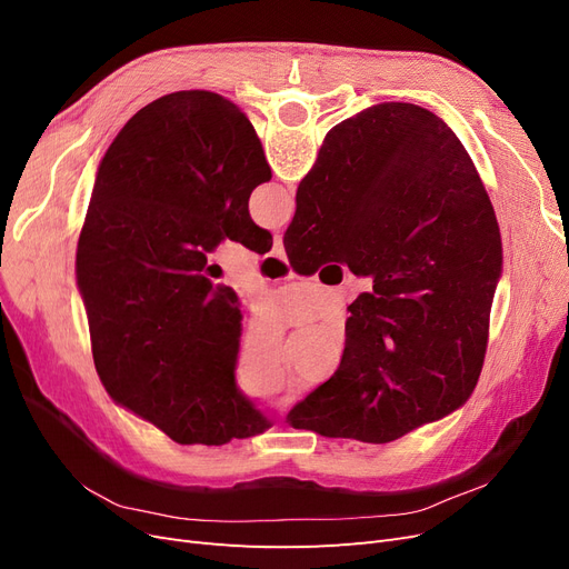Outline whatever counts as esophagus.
Segmentation results:
<instances>
[{"label": "esophagus", "mask_w": 569, "mask_h": 569, "mask_svg": "<svg viewBox=\"0 0 569 569\" xmlns=\"http://www.w3.org/2000/svg\"><path fill=\"white\" fill-rule=\"evenodd\" d=\"M270 256H274V258H287V251H284V242H282V234H274V239H272V249H270Z\"/></svg>", "instance_id": "esophagus-1"}]
</instances>
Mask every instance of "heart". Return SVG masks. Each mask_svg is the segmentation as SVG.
I'll return each instance as SVG.
<instances>
[{
    "label": "heart",
    "instance_id": "heart-1",
    "mask_svg": "<svg viewBox=\"0 0 569 569\" xmlns=\"http://www.w3.org/2000/svg\"><path fill=\"white\" fill-rule=\"evenodd\" d=\"M258 396H268V393H258Z\"/></svg>",
    "mask_w": 569,
    "mask_h": 569
}]
</instances>
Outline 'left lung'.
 <instances>
[{"mask_svg": "<svg viewBox=\"0 0 569 569\" xmlns=\"http://www.w3.org/2000/svg\"><path fill=\"white\" fill-rule=\"evenodd\" d=\"M270 178L249 118L206 90L151 101L101 159L76 256L94 368L116 403L178 443L270 427L234 380L239 299L206 266L226 239L272 247L249 216Z\"/></svg>", "mask_w": 569, "mask_h": 569, "instance_id": "8db88e82", "label": "left lung"}]
</instances>
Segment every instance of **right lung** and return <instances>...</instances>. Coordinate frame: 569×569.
I'll return each instance as SVG.
<instances>
[{
  "instance_id": "obj_1",
  "label": "right lung",
  "mask_w": 569,
  "mask_h": 569,
  "mask_svg": "<svg viewBox=\"0 0 569 569\" xmlns=\"http://www.w3.org/2000/svg\"><path fill=\"white\" fill-rule=\"evenodd\" d=\"M295 270L372 278L337 372L289 410L322 437L387 443L470 399L489 343L503 249L453 130L416 104H377L327 132L284 232Z\"/></svg>"
}]
</instances>
